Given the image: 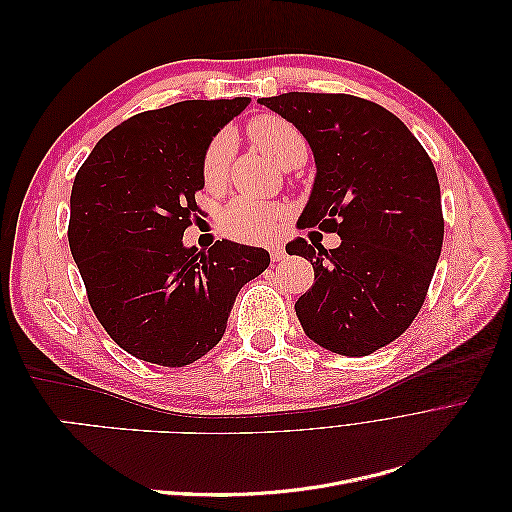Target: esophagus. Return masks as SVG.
Instances as JSON below:
<instances>
[{"instance_id": "34e87169", "label": "esophagus", "mask_w": 512, "mask_h": 512, "mask_svg": "<svg viewBox=\"0 0 512 512\" xmlns=\"http://www.w3.org/2000/svg\"><path fill=\"white\" fill-rule=\"evenodd\" d=\"M269 254H271L273 262H277V260H282V258L286 256V252H284V245H282V243H273V245L269 247Z\"/></svg>"}]
</instances>
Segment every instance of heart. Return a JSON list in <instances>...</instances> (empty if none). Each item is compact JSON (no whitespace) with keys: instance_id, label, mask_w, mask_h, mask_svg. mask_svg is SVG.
<instances>
[{"instance_id":"b5f03b06","label":"heart","mask_w":512,"mask_h":512,"mask_svg":"<svg viewBox=\"0 0 512 512\" xmlns=\"http://www.w3.org/2000/svg\"><path fill=\"white\" fill-rule=\"evenodd\" d=\"M250 141L265 156L282 168H297L307 158V143L303 134L290 121L277 115H260L247 126ZM232 156V136L222 132L207 147L203 160V179L207 188H218L224 183ZM284 218L282 207L267 200L241 196L222 211L220 228L228 237L239 241H265L280 226Z\"/></svg>"}]
</instances>
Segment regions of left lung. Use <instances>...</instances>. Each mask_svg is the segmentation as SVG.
I'll use <instances>...</instances> for the list:
<instances>
[{
	"label": "left lung",
	"instance_id": "1",
	"mask_svg": "<svg viewBox=\"0 0 512 512\" xmlns=\"http://www.w3.org/2000/svg\"><path fill=\"white\" fill-rule=\"evenodd\" d=\"M312 147L314 188L297 228L337 232L339 247L297 237L314 267L294 312L305 335L344 356L395 342L421 309L444 239L440 183L427 151L384 106L346 94L260 98Z\"/></svg>",
	"mask_w": 512,
	"mask_h": 512
}]
</instances>
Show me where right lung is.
Segmentation results:
<instances>
[{
    "mask_svg": "<svg viewBox=\"0 0 512 512\" xmlns=\"http://www.w3.org/2000/svg\"><path fill=\"white\" fill-rule=\"evenodd\" d=\"M250 102L185 100L138 113L102 136L76 173L70 252L100 324L136 359L198 361L222 339L239 290L269 267L262 247L183 245L200 211L207 147Z\"/></svg>",
    "mask_w": 512,
    "mask_h": 512,
    "instance_id": "1",
    "label": "right lung"
}]
</instances>
